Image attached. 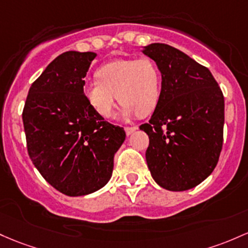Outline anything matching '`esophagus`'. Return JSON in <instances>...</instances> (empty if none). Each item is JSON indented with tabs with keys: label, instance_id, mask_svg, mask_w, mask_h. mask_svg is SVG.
<instances>
[{
	"label": "esophagus",
	"instance_id": "1",
	"mask_svg": "<svg viewBox=\"0 0 248 248\" xmlns=\"http://www.w3.org/2000/svg\"><path fill=\"white\" fill-rule=\"evenodd\" d=\"M137 129H138L137 127H124V130H126V134L127 135L133 134V133H134Z\"/></svg>",
	"mask_w": 248,
	"mask_h": 248
}]
</instances>
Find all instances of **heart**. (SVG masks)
<instances>
[{
	"instance_id": "1",
	"label": "heart",
	"mask_w": 248,
	"mask_h": 248,
	"mask_svg": "<svg viewBox=\"0 0 248 248\" xmlns=\"http://www.w3.org/2000/svg\"><path fill=\"white\" fill-rule=\"evenodd\" d=\"M99 81L83 86V94L101 118H109L116 96L122 103V118L148 115L161 95V72L152 59H127L106 63L96 72Z\"/></svg>"
}]
</instances>
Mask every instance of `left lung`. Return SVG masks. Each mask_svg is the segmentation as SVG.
Masks as SVG:
<instances>
[{"instance_id": "obj_1", "label": "left lung", "mask_w": 248, "mask_h": 248, "mask_svg": "<svg viewBox=\"0 0 248 248\" xmlns=\"http://www.w3.org/2000/svg\"><path fill=\"white\" fill-rule=\"evenodd\" d=\"M143 54L161 72V95L148 124L146 161L162 188L181 192L198 186L219 161L224 140L225 101L208 68L179 49L151 43Z\"/></svg>"}]
</instances>
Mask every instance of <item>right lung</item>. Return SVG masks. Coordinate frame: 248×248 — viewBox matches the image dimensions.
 I'll use <instances>...</instances> for the list:
<instances>
[{"mask_svg":"<svg viewBox=\"0 0 248 248\" xmlns=\"http://www.w3.org/2000/svg\"><path fill=\"white\" fill-rule=\"evenodd\" d=\"M95 56L75 50L59 55L31 84L22 113L32 164L68 197L102 188L126 139L124 128L103 121L83 94V78Z\"/></svg>","mask_w":248,"mask_h":248,"instance_id":"right-lung-1","label":"right lung"}]
</instances>
